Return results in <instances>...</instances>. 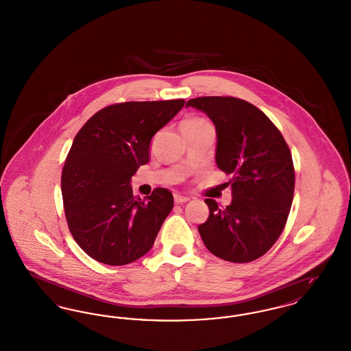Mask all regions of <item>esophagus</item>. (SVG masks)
I'll return each instance as SVG.
<instances>
[{"instance_id":"1","label":"esophagus","mask_w":351,"mask_h":351,"mask_svg":"<svg viewBox=\"0 0 351 351\" xmlns=\"http://www.w3.org/2000/svg\"><path fill=\"white\" fill-rule=\"evenodd\" d=\"M173 199H175V202L176 204H184V202H186V201H189V199L188 197H185V196H182V195H175L173 196Z\"/></svg>"}]
</instances>
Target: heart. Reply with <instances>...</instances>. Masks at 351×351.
Masks as SVG:
<instances>
[{"instance_id": "1", "label": "heart", "mask_w": 351, "mask_h": 351, "mask_svg": "<svg viewBox=\"0 0 351 351\" xmlns=\"http://www.w3.org/2000/svg\"><path fill=\"white\" fill-rule=\"evenodd\" d=\"M209 122L206 119L200 117L186 118L182 123V129L184 128H196V126H202V125H208Z\"/></svg>"}]
</instances>
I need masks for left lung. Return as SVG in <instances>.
<instances>
[{"mask_svg":"<svg viewBox=\"0 0 351 351\" xmlns=\"http://www.w3.org/2000/svg\"><path fill=\"white\" fill-rule=\"evenodd\" d=\"M217 130L218 168L232 175L233 200L221 208L206 199L209 217L199 225L204 245L233 263L265 255L283 232L295 192L291 150L279 129L256 106L235 97L206 96L186 102Z\"/></svg>","mask_w":351,"mask_h":351,"instance_id":"8db88e82","label":"left lung"}]
</instances>
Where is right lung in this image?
<instances>
[{
    "label": "right lung",
    "instance_id": "add662e5",
    "mask_svg": "<svg viewBox=\"0 0 351 351\" xmlns=\"http://www.w3.org/2000/svg\"><path fill=\"white\" fill-rule=\"evenodd\" d=\"M184 100L109 105L76 134L62 171L68 229L95 261L123 266L150 251L173 206L166 188L133 196L130 179L150 160L152 136L175 117Z\"/></svg>",
    "mask_w": 351,
    "mask_h": 351
}]
</instances>
